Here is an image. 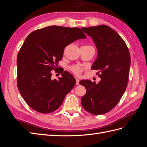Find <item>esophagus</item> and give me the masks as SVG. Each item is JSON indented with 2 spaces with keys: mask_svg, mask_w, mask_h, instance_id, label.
Here are the masks:
<instances>
[{
  "mask_svg": "<svg viewBox=\"0 0 147 147\" xmlns=\"http://www.w3.org/2000/svg\"><path fill=\"white\" fill-rule=\"evenodd\" d=\"M79 82H80V80L78 79H76V84H77V85L79 84Z\"/></svg>",
  "mask_w": 147,
  "mask_h": 147,
  "instance_id": "obj_1",
  "label": "esophagus"
}]
</instances>
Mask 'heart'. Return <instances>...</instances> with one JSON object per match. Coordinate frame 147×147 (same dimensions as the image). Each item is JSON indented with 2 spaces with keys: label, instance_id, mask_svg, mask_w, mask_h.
Wrapping results in <instances>:
<instances>
[{
  "label": "heart",
  "instance_id": "heart-1",
  "mask_svg": "<svg viewBox=\"0 0 147 147\" xmlns=\"http://www.w3.org/2000/svg\"><path fill=\"white\" fill-rule=\"evenodd\" d=\"M71 70H72V71L74 74H75L76 75H80L82 72V70H83V69L81 67H80L79 66H77V65H75V66L72 67H71Z\"/></svg>",
  "mask_w": 147,
  "mask_h": 147
}]
</instances>
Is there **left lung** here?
<instances>
[{
  "mask_svg": "<svg viewBox=\"0 0 147 147\" xmlns=\"http://www.w3.org/2000/svg\"><path fill=\"white\" fill-rule=\"evenodd\" d=\"M82 29L94 41L97 58L91 69L98 70L100 81L80 82L86 88L81 103L88 112L102 115L109 112L121 99L127 87L131 65L129 51L123 38L109 26L100 25Z\"/></svg>",
  "mask_w": 147,
  "mask_h": 147,
  "instance_id": "left-lung-1",
  "label": "left lung"
}]
</instances>
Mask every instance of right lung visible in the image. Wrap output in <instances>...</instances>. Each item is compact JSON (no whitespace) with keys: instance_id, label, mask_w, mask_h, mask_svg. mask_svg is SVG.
Wrapping results in <instances>:
<instances>
[{"instance_id":"right-lung-1","label":"right lung","mask_w":147,"mask_h":147,"mask_svg":"<svg viewBox=\"0 0 147 147\" xmlns=\"http://www.w3.org/2000/svg\"><path fill=\"white\" fill-rule=\"evenodd\" d=\"M86 38L77 28L51 26L37 29L26 38L17 57V86L21 95L33 110L48 113L58 109L76 80L64 71L58 80L51 78L66 46Z\"/></svg>"}]
</instances>
